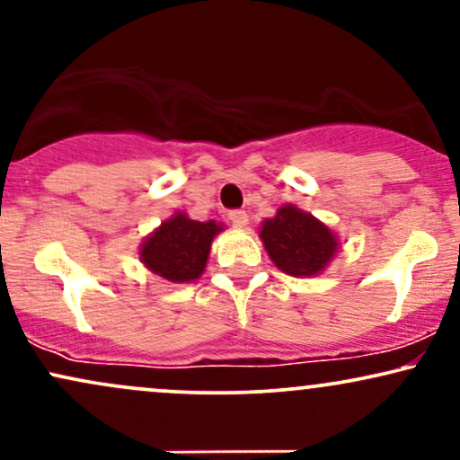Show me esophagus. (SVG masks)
I'll return each instance as SVG.
<instances>
[{
    "instance_id": "1",
    "label": "esophagus",
    "mask_w": 460,
    "mask_h": 460,
    "mask_svg": "<svg viewBox=\"0 0 460 460\" xmlns=\"http://www.w3.org/2000/svg\"><path fill=\"white\" fill-rule=\"evenodd\" d=\"M229 220H231V223H234L235 226H240V229H242V226L248 225V216H246L244 209H231V212H229Z\"/></svg>"
}]
</instances>
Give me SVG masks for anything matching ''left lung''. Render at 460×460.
Instances as JSON below:
<instances>
[{"mask_svg":"<svg viewBox=\"0 0 460 460\" xmlns=\"http://www.w3.org/2000/svg\"><path fill=\"white\" fill-rule=\"evenodd\" d=\"M261 240L279 270L292 277H314L329 266L337 251L332 231L311 214L285 205L261 225Z\"/></svg>","mask_w":460,"mask_h":460,"instance_id":"8db88e82","label":"left lung"}]
</instances>
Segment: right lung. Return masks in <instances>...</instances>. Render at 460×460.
I'll list each match as a JSON object with an SVG mask.
<instances>
[{
  "label": "right lung",
  "mask_w": 460,
  "mask_h": 460,
  "mask_svg": "<svg viewBox=\"0 0 460 460\" xmlns=\"http://www.w3.org/2000/svg\"><path fill=\"white\" fill-rule=\"evenodd\" d=\"M223 226L190 220L186 214L172 216L160 229L146 237L140 248V260L151 272L172 283L194 281L208 263L209 246Z\"/></svg>",
  "instance_id": "1"
}]
</instances>
